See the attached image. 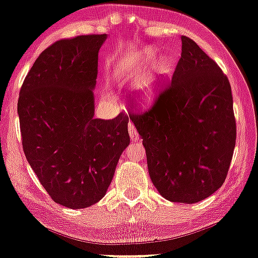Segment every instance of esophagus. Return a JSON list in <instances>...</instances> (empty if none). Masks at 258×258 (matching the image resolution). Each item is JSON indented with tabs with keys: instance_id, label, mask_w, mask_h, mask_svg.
Instances as JSON below:
<instances>
[{
	"instance_id": "34e87169",
	"label": "esophagus",
	"mask_w": 258,
	"mask_h": 258,
	"mask_svg": "<svg viewBox=\"0 0 258 258\" xmlns=\"http://www.w3.org/2000/svg\"><path fill=\"white\" fill-rule=\"evenodd\" d=\"M128 133H130V137L132 141H138L139 140V133L137 132L136 127H134V125L132 122H128Z\"/></svg>"
}]
</instances>
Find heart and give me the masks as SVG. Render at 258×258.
Wrapping results in <instances>:
<instances>
[{"mask_svg": "<svg viewBox=\"0 0 258 258\" xmlns=\"http://www.w3.org/2000/svg\"><path fill=\"white\" fill-rule=\"evenodd\" d=\"M171 73V62L167 57H161L156 64V76L148 82L144 83L140 88V96L144 103H152L159 96L163 81Z\"/></svg>", "mask_w": 258, "mask_h": 258, "instance_id": "heart-1", "label": "heart"}]
</instances>
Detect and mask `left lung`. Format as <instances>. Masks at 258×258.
<instances>
[{
	"mask_svg": "<svg viewBox=\"0 0 258 258\" xmlns=\"http://www.w3.org/2000/svg\"><path fill=\"white\" fill-rule=\"evenodd\" d=\"M171 82L148 111L131 113L160 195L194 204L214 194L227 176L236 140L229 81L215 61L182 36Z\"/></svg>",
	"mask_w": 258,
	"mask_h": 258,
	"instance_id": "1",
	"label": "left lung"
}]
</instances>
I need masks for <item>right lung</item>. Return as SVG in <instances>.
Instances as JSON below:
<instances>
[{
	"instance_id": "obj_1",
	"label": "right lung",
	"mask_w": 258,
	"mask_h": 258,
	"mask_svg": "<svg viewBox=\"0 0 258 258\" xmlns=\"http://www.w3.org/2000/svg\"><path fill=\"white\" fill-rule=\"evenodd\" d=\"M106 34L62 39L38 56L18 99L26 160L53 201L86 209L104 197L130 144L128 116L94 117L98 52Z\"/></svg>"
}]
</instances>
